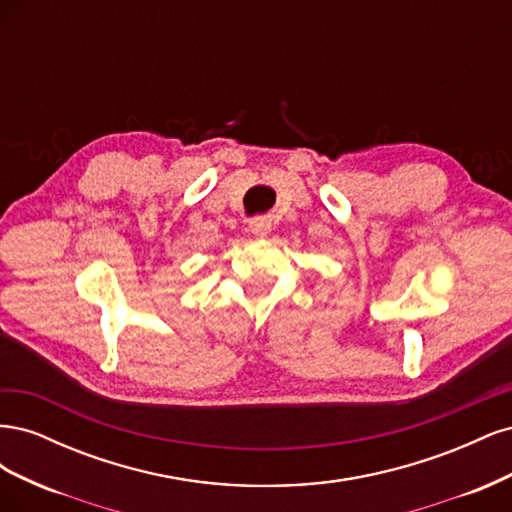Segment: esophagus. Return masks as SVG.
<instances>
[{
	"mask_svg": "<svg viewBox=\"0 0 512 512\" xmlns=\"http://www.w3.org/2000/svg\"><path fill=\"white\" fill-rule=\"evenodd\" d=\"M250 230H252V235H256V237H267L271 232V220L254 218V220H250Z\"/></svg>",
	"mask_w": 512,
	"mask_h": 512,
	"instance_id": "esophagus-1",
	"label": "esophagus"
}]
</instances>
